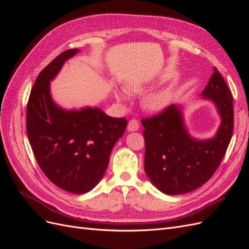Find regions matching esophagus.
Returning <instances> with one entry per match:
<instances>
[{
    "instance_id": "obj_1",
    "label": "esophagus",
    "mask_w": 249,
    "mask_h": 249,
    "mask_svg": "<svg viewBox=\"0 0 249 249\" xmlns=\"http://www.w3.org/2000/svg\"><path fill=\"white\" fill-rule=\"evenodd\" d=\"M139 129V120L132 118L127 124V130L129 131H137Z\"/></svg>"
}]
</instances>
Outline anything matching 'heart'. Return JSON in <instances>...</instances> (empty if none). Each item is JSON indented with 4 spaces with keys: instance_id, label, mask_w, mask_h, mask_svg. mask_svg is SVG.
Returning <instances> with one entry per match:
<instances>
[{
    "instance_id": "b5f03b06",
    "label": "heart",
    "mask_w": 249,
    "mask_h": 249,
    "mask_svg": "<svg viewBox=\"0 0 249 249\" xmlns=\"http://www.w3.org/2000/svg\"><path fill=\"white\" fill-rule=\"evenodd\" d=\"M131 92H139L142 90V86L138 84H132L129 87ZM116 97L119 101H124L126 99V95L123 92H117ZM170 102V93L168 90H159L153 93H149L144 99L145 107L153 111H159L167 106Z\"/></svg>"
}]
</instances>
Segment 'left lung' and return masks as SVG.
Masks as SVG:
<instances>
[{
    "label": "left lung",
    "instance_id": "8db88e82",
    "mask_svg": "<svg viewBox=\"0 0 249 249\" xmlns=\"http://www.w3.org/2000/svg\"><path fill=\"white\" fill-rule=\"evenodd\" d=\"M202 95L216 104L222 119L213 139H192L183 124L179 108L175 105L141 119L144 126V169L153 184L165 194L178 195L197 189L213 177L227 153L233 130L232 95L217 69Z\"/></svg>",
    "mask_w": 249,
    "mask_h": 249
}]
</instances>
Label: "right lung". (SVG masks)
Segmentation results:
<instances>
[{
	"mask_svg": "<svg viewBox=\"0 0 249 249\" xmlns=\"http://www.w3.org/2000/svg\"><path fill=\"white\" fill-rule=\"evenodd\" d=\"M78 52L61 53L39 72L29 96L26 126L34 157L46 177L65 191L82 194L103 178L127 120L108 116L100 109L64 111L52 101L50 81Z\"/></svg>",
	"mask_w": 249,
	"mask_h": 249,
	"instance_id": "add662e5",
	"label": "right lung"
}]
</instances>
